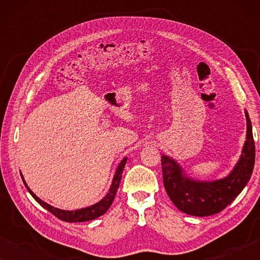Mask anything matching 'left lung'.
Masks as SVG:
<instances>
[{
	"label": "left lung",
	"instance_id": "8db88e82",
	"mask_svg": "<svg viewBox=\"0 0 260 260\" xmlns=\"http://www.w3.org/2000/svg\"><path fill=\"white\" fill-rule=\"evenodd\" d=\"M247 135L243 152L236 168L229 176L213 182H200L182 175V169L167 156L161 157L163 184L180 211L194 216H208L225 209L241 193L252 175L255 147L252 124L246 112Z\"/></svg>",
	"mask_w": 260,
	"mask_h": 260
}]
</instances>
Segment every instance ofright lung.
Listing matches in <instances>:
<instances>
[{
    "label": "right lung",
    "mask_w": 260,
    "mask_h": 260,
    "mask_svg": "<svg viewBox=\"0 0 260 260\" xmlns=\"http://www.w3.org/2000/svg\"><path fill=\"white\" fill-rule=\"evenodd\" d=\"M125 163H126V158H124L123 161L120 162L118 168H117L116 175H115V177H113L111 188H110L108 195H106V197L103 199V200L99 201L98 204H95V205L91 206V207H87V208L78 209V211H62V209H58V208L52 207L51 205L46 204V202L40 200V199H39L37 195H35L33 191H31L29 188L27 187L26 183H24V186L27 187V189L30 193L31 197H33L35 200H37L39 204L42 206V207L47 209L48 212H51L53 215H55L56 218L62 220V221H66V222L88 221V220H93L95 218H98V216L104 214V213L110 208V206L112 205L113 199H115V197H116L117 189H118V187H119V182H120V179H122V173H123L124 167H125ZM22 180H23V177H22ZM23 182H24V180H23Z\"/></svg>",
    "instance_id": "1"
}]
</instances>
